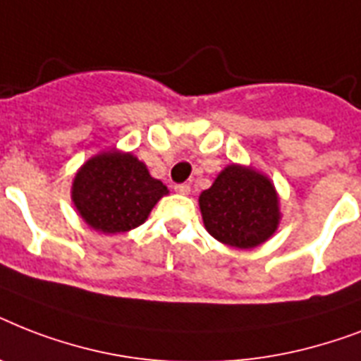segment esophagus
<instances>
[{
  "mask_svg": "<svg viewBox=\"0 0 361 361\" xmlns=\"http://www.w3.org/2000/svg\"><path fill=\"white\" fill-rule=\"evenodd\" d=\"M174 191L178 192V195H189V192H191V187L187 185V183H180V185L174 187Z\"/></svg>",
  "mask_w": 361,
  "mask_h": 361,
  "instance_id": "esophagus-1",
  "label": "esophagus"
}]
</instances>
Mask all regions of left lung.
Returning a JSON list of instances; mask_svg holds the SVG:
<instances>
[{"instance_id": "8db88e82", "label": "left lung", "mask_w": 361, "mask_h": 361, "mask_svg": "<svg viewBox=\"0 0 361 361\" xmlns=\"http://www.w3.org/2000/svg\"><path fill=\"white\" fill-rule=\"evenodd\" d=\"M198 206L206 231L236 249H255L274 236L281 223V200L274 181L245 164H226Z\"/></svg>"}]
</instances>
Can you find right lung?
<instances>
[{"instance_id": "add662e5", "label": "right lung", "mask_w": 361, "mask_h": 361, "mask_svg": "<svg viewBox=\"0 0 361 361\" xmlns=\"http://www.w3.org/2000/svg\"><path fill=\"white\" fill-rule=\"evenodd\" d=\"M169 195L140 159L130 152L104 149L76 170L71 200L90 228L121 234L146 223L153 206Z\"/></svg>"}]
</instances>
